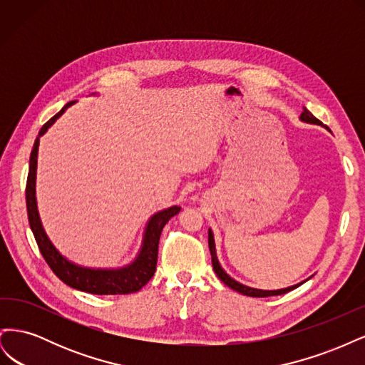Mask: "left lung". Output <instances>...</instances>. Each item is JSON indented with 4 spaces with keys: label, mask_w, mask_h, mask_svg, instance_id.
<instances>
[{
    "label": "left lung",
    "mask_w": 365,
    "mask_h": 365,
    "mask_svg": "<svg viewBox=\"0 0 365 365\" xmlns=\"http://www.w3.org/2000/svg\"><path fill=\"white\" fill-rule=\"evenodd\" d=\"M300 118L303 120V121H306V123H314V125H322V121H319L317 117H314L312 115V113L309 111V109H306V108H303V113H302V115H300ZM208 247H210V254H212V263H213V269H215V272H216V275L217 277L222 280L228 288H231V289H235V291H237V292H240V294H244V295H247V297H271V295H282V294H286V292H289V291H292V289H295V288H298V286L300 284H295V286H291V288H284V289H279V291H262V289H254V288H248V286H244V284H240V283H237L236 280H233L230 277V275L220 268V264H219V262H217V257H216V250H215V240H213V235H212V231H208Z\"/></svg>",
    "instance_id": "8db88e82"
}]
</instances>
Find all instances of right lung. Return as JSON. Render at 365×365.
<instances>
[{
    "mask_svg": "<svg viewBox=\"0 0 365 365\" xmlns=\"http://www.w3.org/2000/svg\"><path fill=\"white\" fill-rule=\"evenodd\" d=\"M74 102L65 105L61 111L53 115L46 125L39 130V135L36 137L35 145H33L30 153V168L29 176L26 184V202H27V215H29V224L33 231V236L36 239V244L42 257L46 259L51 271L58 275V277L65 283L71 286L74 289H79L83 292H90L96 295H120V294H132L140 291L152 277L153 272L157 269V259H158V244L160 236L164 225L169 222V219L175 215L180 213V207H170L168 210L153 215L149 220L145 242H143V248L138 254L137 260L129 264L128 268L123 269H90V268H81L76 264L70 263L67 259L62 257L61 254L51 245V242L43 233V228L41 225V220L36 210V197H35V178H36V158H38V148H39V137L46 134V130L59 118L65 109L71 106Z\"/></svg>",
    "mask_w": 365,
    "mask_h": 365,
    "instance_id": "1",
    "label": "right lung"
}]
</instances>
